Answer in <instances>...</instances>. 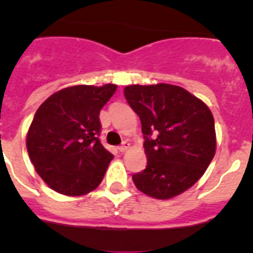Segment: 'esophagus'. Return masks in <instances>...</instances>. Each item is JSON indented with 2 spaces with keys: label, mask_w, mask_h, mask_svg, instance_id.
I'll list each match as a JSON object with an SVG mask.
<instances>
[{
  "label": "esophagus",
  "mask_w": 253,
  "mask_h": 253,
  "mask_svg": "<svg viewBox=\"0 0 253 253\" xmlns=\"http://www.w3.org/2000/svg\"><path fill=\"white\" fill-rule=\"evenodd\" d=\"M129 146H130V144H129L128 142H123V144L118 147V149H119V152H125L129 148Z\"/></svg>",
  "instance_id": "1"
}]
</instances>
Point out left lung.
I'll return each instance as SVG.
<instances>
[{
	"label": "left lung",
	"instance_id": "8db88e82",
	"mask_svg": "<svg viewBox=\"0 0 253 253\" xmlns=\"http://www.w3.org/2000/svg\"><path fill=\"white\" fill-rule=\"evenodd\" d=\"M125 99L142 123L147 167L131 176L146 195L169 199L204 175L215 153V128L209 107L182 87L133 84Z\"/></svg>",
	"mask_w": 253,
	"mask_h": 253
}]
</instances>
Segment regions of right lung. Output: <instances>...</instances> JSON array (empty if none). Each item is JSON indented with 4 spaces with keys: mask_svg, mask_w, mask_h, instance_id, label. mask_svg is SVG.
Returning a JSON list of instances; mask_svg holds the SVG:
<instances>
[{
    "mask_svg": "<svg viewBox=\"0 0 253 253\" xmlns=\"http://www.w3.org/2000/svg\"><path fill=\"white\" fill-rule=\"evenodd\" d=\"M115 90V84L67 87L35 113L26 138L29 157L58 193L84 195L104 178L114 156L100 142V110Z\"/></svg>",
    "mask_w": 253,
    "mask_h": 253,
    "instance_id": "right-lung-1",
    "label": "right lung"
}]
</instances>
